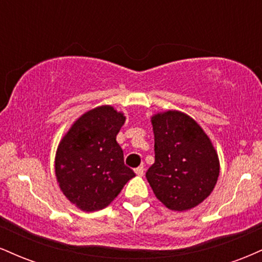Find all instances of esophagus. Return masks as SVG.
Here are the masks:
<instances>
[{"label": "esophagus", "mask_w": 262, "mask_h": 262, "mask_svg": "<svg viewBox=\"0 0 262 262\" xmlns=\"http://www.w3.org/2000/svg\"><path fill=\"white\" fill-rule=\"evenodd\" d=\"M135 173H137L138 176H143L144 175V167L143 166H139L135 169Z\"/></svg>", "instance_id": "obj_1"}]
</instances>
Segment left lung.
Listing matches in <instances>:
<instances>
[{"label":"left lung","instance_id":"8db88e82","mask_svg":"<svg viewBox=\"0 0 262 262\" xmlns=\"http://www.w3.org/2000/svg\"><path fill=\"white\" fill-rule=\"evenodd\" d=\"M155 162L146 180L169 209L187 210L203 202L219 176L218 155L196 121L179 111L151 118Z\"/></svg>","mask_w":262,"mask_h":262}]
</instances>
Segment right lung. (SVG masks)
<instances>
[{
	"label": "right lung",
	"mask_w": 262,
	"mask_h": 262,
	"mask_svg": "<svg viewBox=\"0 0 262 262\" xmlns=\"http://www.w3.org/2000/svg\"><path fill=\"white\" fill-rule=\"evenodd\" d=\"M124 121L113 107H97L81 116L60 141L56 180L66 198L80 209H103L135 176L124 165L116 139Z\"/></svg>",
	"instance_id": "1"
}]
</instances>
